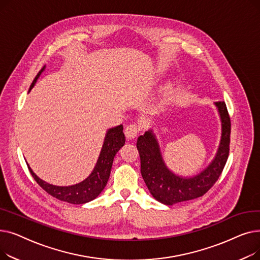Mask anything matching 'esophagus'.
<instances>
[{"label": "esophagus", "mask_w": 260, "mask_h": 260, "mask_svg": "<svg viewBox=\"0 0 260 260\" xmlns=\"http://www.w3.org/2000/svg\"><path fill=\"white\" fill-rule=\"evenodd\" d=\"M139 132H140V127L137 124H129L124 129V134H125L127 139L136 138L138 136Z\"/></svg>", "instance_id": "obj_1"}]
</instances>
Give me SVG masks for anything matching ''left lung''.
Masks as SVG:
<instances>
[{"label": "left lung", "mask_w": 260, "mask_h": 260, "mask_svg": "<svg viewBox=\"0 0 260 260\" xmlns=\"http://www.w3.org/2000/svg\"><path fill=\"white\" fill-rule=\"evenodd\" d=\"M221 118L222 134L219 147L211 165L192 178H182L173 174L162 159L159 144L152 131H147L137 140L141 161V175L153 197L167 206L203 196L219 178L230 152L231 119L223 101L216 102Z\"/></svg>", "instance_id": "8db88e82"}]
</instances>
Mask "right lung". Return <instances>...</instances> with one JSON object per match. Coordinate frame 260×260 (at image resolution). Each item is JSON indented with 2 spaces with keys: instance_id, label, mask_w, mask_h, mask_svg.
<instances>
[{
  "instance_id": "add662e5",
  "label": "right lung",
  "mask_w": 260,
  "mask_h": 260,
  "mask_svg": "<svg viewBox=\"0 0 260 260\" xmlns=\"http://www.w3.org/2000/svg\"><path fill=\"white\" fill-rule=\"evenodd\" d=\"M43 70L44 67L39 72V74L32 81L29 90L34 87L37 79L40 77ZM124 143H125V137H124V134H123L122 125L108 129L99 159L97 161V165H95L92 173L84 181H82L75 185L57 186V185L49 184L43 181L42 179H40L29 167H28V170L31 176L34 177V179L36 180V182L52 197L68 203L83 204L93 200L102 192L108 181L109 175H111L114 158L119 149L124 145Z\"/></svg>"
}]
</instances>
